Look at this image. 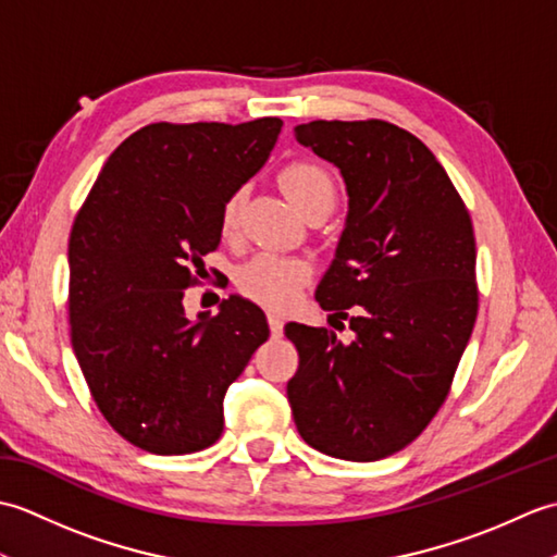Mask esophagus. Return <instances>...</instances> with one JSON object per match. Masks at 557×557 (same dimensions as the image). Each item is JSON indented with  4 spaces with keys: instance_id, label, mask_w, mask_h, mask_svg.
<instances>
[{
    "instance_id": "esophagus-1",
    "label": "esophagus",
    "mask_w": 557,
    "mask_h": 557,
    "mask_svg": "<svg viewBox=\"0 0 557 557\" xmlns=\"http://www.w3.org/2000/svg\"><path fill=\"white\" fill-rule=\"evenodd\" d=\"M268 325H270L272 339L282 337V327H285V323H282V315L280 313H268Z\"/></svg>"
}]
</instances>
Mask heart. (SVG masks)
I'll list each match as a JSON object with an SVG mask.
<instances>
[{"label": "heart", "mask_w": 557, "mask_h": 557, "mask_svg": "<svg viewBox=\"0 0 557 557\" xmlns=\"http://www.w3.org/2000/svg\"><path fill=\"white\" fill-rule=\"evenodd\" d=\"M280 186L294 206L304 210L318 198H325L333 203L335 184L330 174L313 162H292L280 172ZM242 212V194H232L220 210V230L224 236H232L239 224ZM311 277V265L301 258L272 256L263 253L242 268L239 289L248 299L268 306V309L282 311L297 301L306 280Z\"/></svg>", "instance_id": "b5f03b06"}]
</instances>
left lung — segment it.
I'll return each mask as SVG.
<instances>
[{
  "instance_id": "8db88e82",
  "label": "left lung",
  "mask_w": 557,
  "mask_h": 557,
  "mask_svg": "<svg viewBox=\"0 0 557 557\" xmlns=\"http://www.w3.org/2000/svg\"><path fill=\"white\" fill-rule=\"evenodd\" d=\"M301 146L333 162L349 212L315 289L354 339L287 323L299 369L287 397L318 453L375 461L399 453L443 407L476 323V242L469 210L417 136L383 120L309 122Z\"/></svg>"
}]
</instances>
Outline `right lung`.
<instances>
[{
    "instance_id": "add662e5",
    "label": "right lung",
    "mask_w": 557,
    "mask_h": 557,
    "mask_svg": "<svg viewBox=\"0 0 557 557\" xmlns=\"http://www.w3.org/2000/svg\"><path fill=\"white\" fill-rule=\"evenodd\" d=\"M282 120L148 124L104 162L69 236L71 345L102 417L152 455L222 435V401L268 339L232 294L188 321L184 289L220 244V210L270 158Z\"/></svg>"
}]
</instances>
